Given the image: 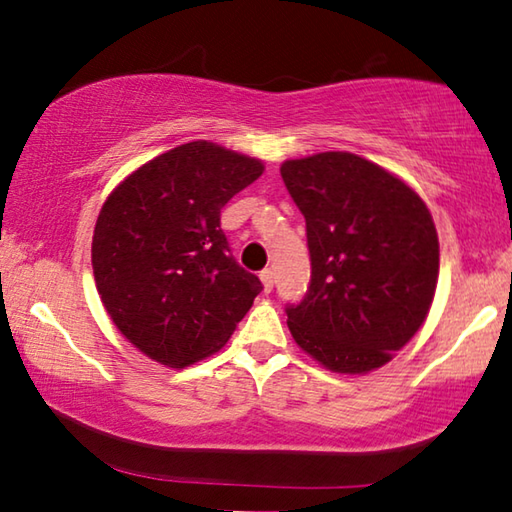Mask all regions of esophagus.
<instances>
[{"label": "esophagus", "mask_w": 512, "mask_h": 512, "mask_svg": "<svg viewBox=\"0 0 512 512\" xmlns=\"http://www.w3.org/2000/svg\"><path fill=\"white\" fill-rule=\"evenodd\" d=\"M261 281H263L265 292H272V288H274V272H272V267H265V270L261 272Z\"/></svg>", "instance_id": "1"}]
</instances>
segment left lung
Here are the masks:
<instances>
[{
  "label": "left lung",
  "mask_w": 512,
  "mask_h": 512,
  "mask_svg": "<svg viewBox=\"0 0 512 512\" xmlns=\"http://www.w3.org/2000/svg\"><path fill=\"white\" fill-rule=\"evenodd\" d=\"M281 177L306 218L312 265L306 297L285 308L294 342L330 371L378 369L432 306V215L402 179L353 152L290 159Z\"/></svg>",
  "instance_id": "left-lung-1"
}]
</instances>
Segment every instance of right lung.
I'll return each instance as SVG.
<instances>
[{
	"label": "right lung",
	"instance_id": "add662e5",
	"mask_svg": "<svg viewBox=\"0 0 512 512\" xmlns=\"http://www.w3.org/2000/svg\"><path fill=\"white\" fill-rule=\"evenodd\" d=\"M263 175L254 157L191 141L114 188L98 213V294L130 344L182 369L227 344L263 283L236 263L220 227L233 195Z\"/></svg>",
	"mask_w": 512,
	"mask_h": 512
}]
</instances>
